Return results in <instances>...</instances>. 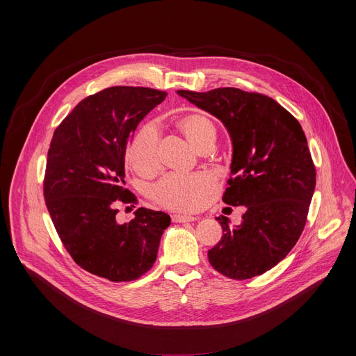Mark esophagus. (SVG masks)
<instances>
[{
	"instance_id": "34e87169",
	"label": "esophagus",
	"mask_w": 356,
	"mask_h": 356,
	"mask_svg": "<svg viewBox=\"0 0 356 356\" xmlns=\"http://www.w3.org/2000/svg\"><path fill=\"white\" fill-rule=\"evenodd\" d=\"M172 220H173V222H191V221H195L197 217L183 216V214H173Z\"/></svg>"
}]
</instances>
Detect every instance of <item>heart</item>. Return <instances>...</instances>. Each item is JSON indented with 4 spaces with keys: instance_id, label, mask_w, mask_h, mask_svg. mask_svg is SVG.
<instances>
[{
    "instance_id": "obj_1",
    "label": "heart",
    "mask_w": 356,
    "mask_h": 356,
    "mask_svg": "<svg viewBox=\"0 0 356 356\" xmlns=\"http://www.w3.org/2000/svg\"><path fill=\"white\" fill-rule=\"evenodd\" d=\"M177 127L197 150L216 142V125L206 114H186L179 118ZM128 161L138 173H152L158 169L159 132L154 122L145 124L134 135L128 147ZM214 191L216 181L209 175H169L152 188V198L169 210L195 211L206 204Z\"/></svg>"
}]
</instances>
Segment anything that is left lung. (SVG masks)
<instances>
[{"mask_svg":"<svg viewBox=\"0 0 356 356\" xmlns=\"http://www.w3.org/2000/svg\"><path fill=\"white\" fill-rule=\"evenodd\" d=\"M177 94L228 129L234 152L222 201L246 207L235 228L227 217L217 218L222 236L209 250V261L229 279L262 275L286 258L307 221L316 166L306 135L298 121L265 94L234 87Z\"/></svg>","mask_w":356,"mask_h":356,"instance_id":"left-lung-1","label":"left lung"}]
</instances>
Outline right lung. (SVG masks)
<instances>
[{
  "label": "right lung",
  "instance_id": "1",
  "mask_svg": "<svg viewBox=\"0 0 356 356\" xmlns=\"http://www.w3.org/2000/svg\"><path fill=\"white\" fill-rule=\"evenodd\" d=\"M147 87H110L88 95L56 128L43 195L60 241L84 270L131 282L154 266L170 217L138 209L117 222V201L136 202L125 184L127 145L138 124L166 98Z\"/></svg>",
  "mask_w": 356,
  "mask_h": 356
}]
</instances>
